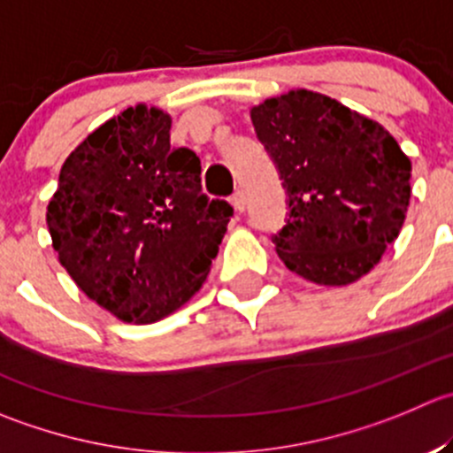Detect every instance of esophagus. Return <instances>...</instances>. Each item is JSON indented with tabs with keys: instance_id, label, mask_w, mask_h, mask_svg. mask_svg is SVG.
Segmentation results:
<instances>
[{
	"instance_id": "1",
	"label": "esophagus",
	"mask_w": 453,
	"mask_h": 453,
	"mask_svg": "<svg viewBox=\"0 0 453 453\" xmlns=\"http://www.w3.org/2000/svg\"><path fill=\"white\" fill-rule=\"evenodd\" d=\"M232 205H234L236 212H245V208H248V199H245V195L241 190L234 192V196H232Z\"/></svg>"
}]
</instances>
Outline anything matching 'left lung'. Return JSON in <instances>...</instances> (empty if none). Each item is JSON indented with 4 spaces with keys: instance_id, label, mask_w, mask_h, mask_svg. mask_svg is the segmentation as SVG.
<instances>
[{
    "instance_id": "1",
    "label": "left lung",
    "mask_w": 453,
    "mask_h": 453,
    "mask_svg": "<svg viewBox=\"0 0 453 453\" xmlns=\"http://www.w3.org/2000/svg\"><path fill=\"white\" fill-rule=\"evenodd\" d=\"M288 195L285 267L319 285L372 270L405 223L411 161L380 124L332 96L289 90L250 110Z\"/></svg>"
}]
</instances>
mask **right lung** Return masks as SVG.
I'll list each match as a JSON object with an SVG mask.
<instances>
[{
	"mask_svg": "<svg viewBox=\"0 0 453 453\" xmlns=\"http://www.w3.org/2000/svg\"><path fill=\"white\" fill-rule=\"evenodd\" d=\"M170 126L143 104L108 119L70 152L48 203L59 263L126 323H155L199 292L234 212L201 192L199 157L170 148Z\"/></svg>",
	"mask_w": 453,
	"mask_h": 453,
	"instance_id": "right-lung-1",
	"label": "right lung"
}]
</instances>
